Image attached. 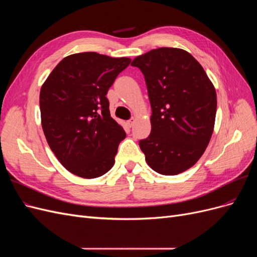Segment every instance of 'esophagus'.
<instances>
[{
	"mask_svg": "<svg viewBox=\"0 0 257 257\" xmlns=\"http://www.w3.org/2000/svg\"><path fill=\"white\" fill-rule=\"evenodd\" d=\"M134 123H135V119L134 118H131L128 121H127V124H128V126L130 127H132L134 125Z\"/></svg>",
	"mask_w": 257,
	"mask_h": 257,
	"instance_id": "esophagus-1",
	"label": "esophagus"
}]
</instances>
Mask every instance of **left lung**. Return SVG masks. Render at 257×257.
<instances>
[{
    "label": "left lung",
    "mask_w": 257,
    "mask_h": 257,
    "mask_svg": "<svg viewBox=\"0 0 257 257\" xmlns=\"http://www.w3.org/2000/svg\"><path fill=\"white\" fill-rule=\"evenodd\" d=\"M145 76L151 104V133L139 142L154 172L173 176L200 159L211 138L216 93L195 58L163 47L135 58Z\"/></svg>",
    "instance_id": "8db88e82"
}]
</instances>
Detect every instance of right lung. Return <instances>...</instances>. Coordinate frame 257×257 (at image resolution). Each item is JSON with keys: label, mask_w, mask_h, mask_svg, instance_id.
Wrapping results in <instances>:
<instances>
[{"label": "right lung", "mask_w": 257, "mask_h": 257, "mask_svg": "<svg viewBox=\"0 0 257 257\" xmlns=\"http://www.w3.org/2000/svg\"><path fill=\"white\" fill-rule=\"evenodd\" d=\"M128 58L97 52L62 60L43 84L42 126L50 149L68 172L87 179L109 172L125 132L109 111L106 97Z\"/></svg>", "instance_id": "add662e5"}]
</instances>
